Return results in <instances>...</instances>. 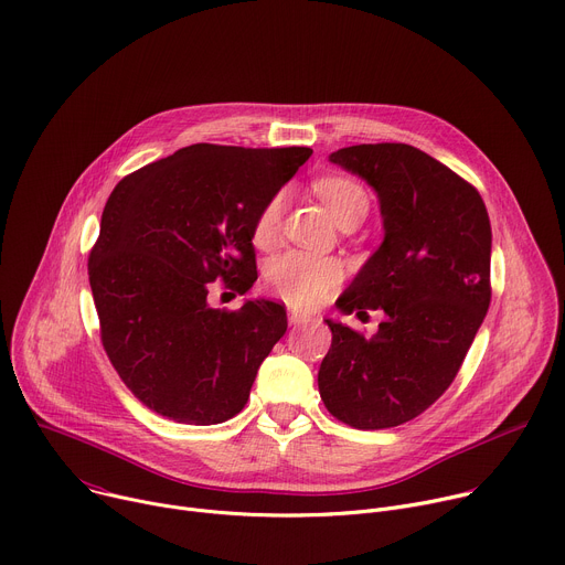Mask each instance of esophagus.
I'll use <instances>...</instances> for the list:
<instances>
[{"label":"esophagus","instance_id":"obj_1","mask_svg":"<svg viewBox=\"0 0 565 565\" xmlns=\"http://www.w3.org/2000/svg\"><path fill=\"white\" fill-rule=\"evenodd\" d=\"M288 320H290V324L299 327V324H309V322H311V316L299 313V311H288Z\"/></svg>","mask_w":565,"mask_h":565}]
</instances>
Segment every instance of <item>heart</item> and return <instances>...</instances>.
Returning a JSON list of instances; mask_svg holds the SVG:
<instances>
[{"label": "heart", "mask_w": 565, "mask_h": 565, "mask_svg": "<svg viewBox=\"0 0 565 565\" xmlns=\"http://www.w3.org/2000/svg\"><path fill=\"white\" fill-rule=\"evenodd\" d=\"M316 191L324 198L340 225L361 223L370 212V195L351 178L331 175L316 182ZM286 193H273L252 225V241L259 247H273L279 238ZM266 281L270 290L292 309H316L331 297L342 281V266L331 256L290 249L270 262Z\"/></svg>", "instance_id": "b5f03b06"}]
</instances>
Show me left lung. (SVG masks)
I'll return each mask as SVG.
<instances>
[{
	"label": "left lung",
	"instance_id": "left-lung-1",
	"mask_svg": "<svg viewBox=\"0 0 565 565\" xmlns=\"http://www.w3.org/2000/svg\"><path fill=\"white\" fill-rule=\"evenodd\" d=\"M333 164L379 193L385 238L338 306L383 309L376 335L327 320L318 374L329 413L358 430L419 417L455 381L491 301V225L478 189L407 143H361Z\"/></svg>",
	"mask_w": 565,
	"mask_h": 565
}]
</instances>
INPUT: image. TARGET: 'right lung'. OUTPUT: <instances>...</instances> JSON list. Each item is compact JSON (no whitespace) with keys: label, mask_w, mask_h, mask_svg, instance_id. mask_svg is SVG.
Listing matches in <instances>:
<instances>
[{"label":"right lung","mask_w":565,"mask_h":565,"mask_svg":"<svg viewBox=\"0 0 565 565\" xmlns=\"http://www.w3.org/2000/svg\"><path fill=\"white\" fill-rule=\"evenodd\" d=\"M311 152L193 143L110 193L87 275L100 342L152 413L212 426L245 407L256 370L286 333V309L268 299L212 309L210 286L252 288L254 218Z\"/></svg>","instance_id":"right-lung-1"}]
</instances>
